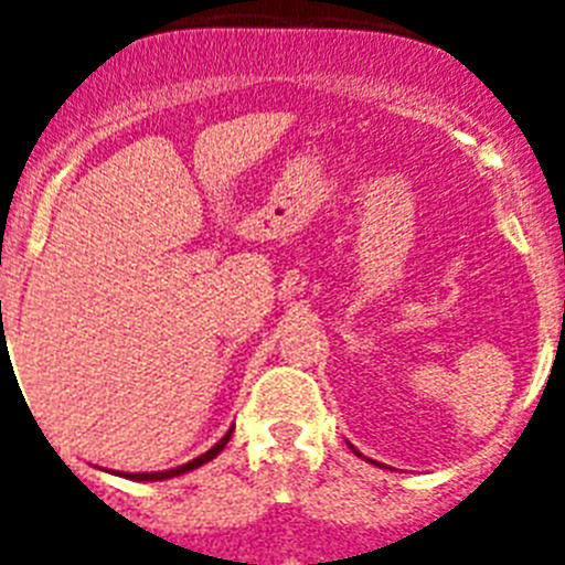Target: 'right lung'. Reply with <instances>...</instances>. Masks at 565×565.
Here are the masks:
<instances>
[{
	"instance_id": "right-lung-1",
	"label": "right lung",
	"mask_w": 565,
	"mask_h": 565,
	"mask_svg": "<svg viewBox=\"0 0 565 565\" xmlns=\"http://www.w3.org/2000/svg\"><path fill=\"white\" fill-rule=\"evenodd\" d=\"M232 430H234V427H232ZM232 430H228L226 436L221 438V441L214 444L212 450L203 452V456H201V458H194V461L183 463V467L167 469V472H127V478H132V481H163V478H172V476H181V472H189V469H194V467H201V463L212 461V458L217 456V452H221L223 447H226V444H228V438H232Z\"/></svg>"
}]
</instances>
